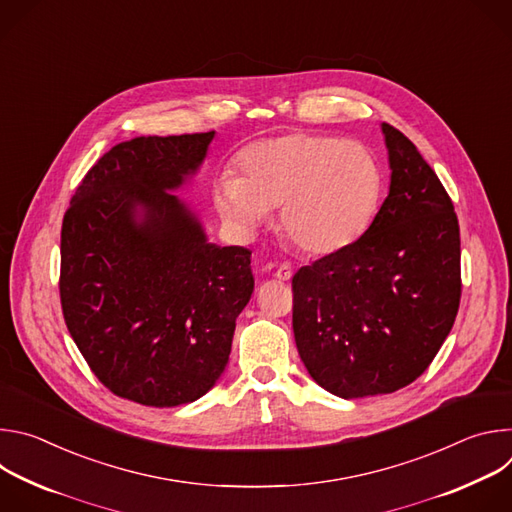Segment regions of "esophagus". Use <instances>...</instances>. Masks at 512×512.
Here are the masks:
<instances>
[{
    "label": "esophagus",
    "instance_id": "obj_1",
    "mask_svg": "<svg viewBox=\"0 0 512 512\" xmlns=\"http://www.w3.org/2000/svg\"><path fill=\"white\" fill-rule=\"evenodd\" d=\"M291 275H294V269H291L289 263H281L275 271V279H279V281H287V279H291Z\"/></svg>",
    "mask_w": 512,
    "mask_h": 512
}]
</instances>
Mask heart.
<instances>
[{"label":"heart","mask_w":512,"mask_h":512,"mask_svg":"<svg viewBox=\"0 0 512 512\" xmlns=\"http://www.w3.org/2000/svg\"><path fill=\"white\" fill-rule=\"evenodd\" d=\"M241 176L216 182L218 210L237 229H259L281 206V229L308 255H332L369 229L381 202L383 172L362 143L294 131L247 145Z\"/></svg>","instance_id":"1"}]
</instances>
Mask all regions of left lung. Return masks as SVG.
Returning <instances> with one entry per match:
<instances>
[{
	"label": "left lung",
	"mask_w": 512,
	"mask_h": 512,
	"mask_svg": "<svg viewBox=\"0 0 512 512\" xmlns=\"http://www.w3.org/2000/svg\"><path fill=\"white\" fill-rule=\"evenodd\" d=\"M391 186L371 227L294 279V336L312 379L342 399L413 383L448 338L462 296L452 198L415 145L383 123Z\"/></svg>",
	"instance_id": "8db88e82"
}]
</instances>
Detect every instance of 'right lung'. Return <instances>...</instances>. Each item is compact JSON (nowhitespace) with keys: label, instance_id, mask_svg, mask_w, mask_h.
Returning <instances> with one entry per match:
<instances>
[{"label":"right lung","instance_id":"1","mask_svg":"<svg viewBox=\"0 0 512 512\" xmlns=\"http://www.w3.org/2000/svg\"><path fill=\"white\" fill-rule=\"evenodd\" d=\"M214 131L135 137L83 178L60 233V304L95 377L148 407L200 399L223 375L253 294L251 251L206 241L170 190Z\"/></svg>","mask_w":512,"mask_h":512}]
</instances>
